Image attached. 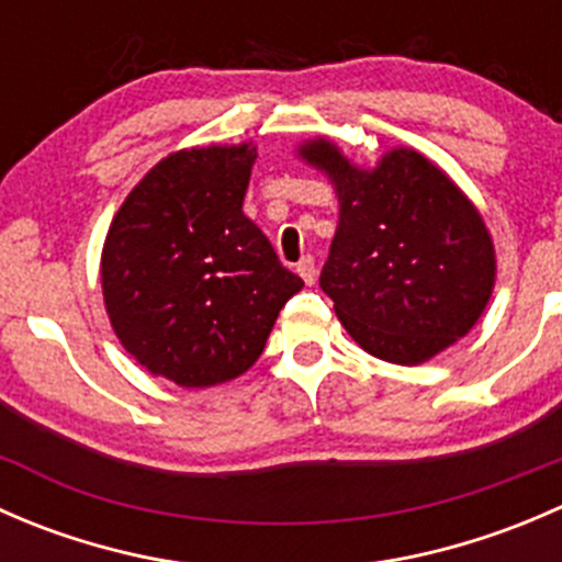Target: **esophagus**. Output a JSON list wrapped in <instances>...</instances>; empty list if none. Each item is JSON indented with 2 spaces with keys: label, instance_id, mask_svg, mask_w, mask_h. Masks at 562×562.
Instances as JSON below:
<instances>
[{
  "label": "esophagus",
  "instance_id": "obj_1",
  "mask_svg": "<svg viewBox=\"0 0 562 562\" xmlns=\"http://www.w3.org/2000/svg\"><path fill=\"white\" fill-rule=\"evenodd\" d=\"M296 271H299V277H302V280L307 282V285H315V280H317V266H315L313 255H304V258L299 260Z\"/></svg>",
  "mask_w": 562,
  "mask_h": 562
}]
</instances>
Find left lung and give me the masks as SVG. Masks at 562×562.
<instances>
[{
  "mask_svg": "<svg viewBox=\"0 0 562 562\" xmlns=\"http://www.w3.org/2000/svg\"><path fill=\"white\" fill-rule=\"evenodd\" d=\"M302 155L337 184L321 288L350 337L394 364H422L464 337L492 296L495 249L454 181L411 149L375 171L353 168L326 140Z\"/></svg>",
  "mask_w": 562,
  "mask_h": 562,
  "instance_id": "left-lung-1",
  "label": "left lung"
}]
</instances>
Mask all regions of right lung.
<instances>
[{
  "label": "right lung",
  "mask_w": 562,
  "mask_h": 562,
  "mask_svg": "<svg viewBox=\"0 0 562 562\" xmlns=\"http://www.w3.org/2000/svg\"><path fill=\"white\" fill-rule=\"evenodd\" d=\"M249 146L176 151L157 162L113 217L103 296L127 353L187 389L241 375L302 277L277 258L241 203Z\"/></svg>",
  "instance_id": "obj_1"
}]
</instances>
